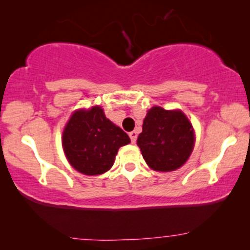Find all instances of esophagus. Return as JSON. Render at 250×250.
I'll use <instances>...</instances> for the list:
<instances>
[{"instance_id": "esophagus-1", "label": "esophagus", "mask_w": 250, "mask_h": 250, "mask_svg": "<svg viewBox=\"0 0 250 250\" xmlns=\"http://www.w3.org/2000/svg\"><path fill=\"white\" fill-rule=\"evenodd\" d=\"M128 135H129V138H131L132 143H135L136 138H138V133H136L135 131H132V132L128 133Z\"/></svg>"}]
</instances>
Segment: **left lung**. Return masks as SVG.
I'll use <instances>...</instances> for the list:
<instances>
[{"mask_svg": "<svg viewBox=\"0 0 250 250\" xmlns=\"http://www.w3.org/2000/svg\"><path fill=\"white\" fill-rule=\"evenodd\" d=\"M138 146L150 168L172 172L189 159L194 146V131L181 110L152 107L143 121Z\"/></svg>", "mask_w": 250, "mask_h": 250, "instance_id": "8db88e82", "label": "left lung"}]
</instances>
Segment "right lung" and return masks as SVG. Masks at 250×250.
Here are the masks:
<instances>
[{
    "instance_id": "1",
    "label": "right lung",
    "mask_w": 250,
    "mask_h": 250,
    "mask_svg": "<svg viewBox=\"0 0 250 250\" xmlns=\"http://www.w3.org/2000/svg\"><path fill=\"white\" fill-rule=\"evenodd\" d=\"M129 142L128 135L109 121L99 105L75 111L62 133L68 162L85 175H99L110 169L118 149Z\"/></svg>"
}]
</instances>
